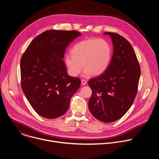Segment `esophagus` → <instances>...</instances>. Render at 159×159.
Returning a JSON list of instances; mask_svg holds the SVG:
<instances>
[{"instance_id": "esophagus-1", "label": "esophagus", "mask_w": 159, "mask_h": 159, "mask_svg": "<svg viewBox=\"0 0 159 159\" xmlns=\"http://www.w3.org/2000/svg\"><path fill=\"white\" fill-rule=\"evenodd\" d=\"M86 83H87V82L85 80H81V84H82V85H85V84H86Z\"/></svg>"}]
</instances>
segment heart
Segmentation results:
<instances>
[{"instance_id": "obj_1", "label": "heart", "mask_w": 159, "mask_h": 159, "mask_svg": "<svg viewBox=\"0 0 159 159\" xmlns=\"http://www.w3.org/2000/svg\"><path fill=\"white\" fill-rule=\"evenodd\" d=\"M71 53L65 56L68 73L77 77L84 68V75L102 74L109 67L112 55L111 43L104 39L88 38L77 43Z\"/></svg>"}]
</instances>
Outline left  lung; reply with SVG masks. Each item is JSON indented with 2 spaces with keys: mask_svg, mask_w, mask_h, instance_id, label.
Segmentation results:
<instances>
[{
  "mask_svg": "<svg viewBox=\"0 0 159 159\" xmlns=\"http://www.w3.org/2000/svg\"><path fill=\"white\" fill-rule=\"evenodd\" d=\"M104 34L112 39L113 54L107 69L88 82L93 91L89 108L98 120L111 123L122 118L131 106L137 94L141 70L127 39L115 33Z\"/></svg>",
  "mask_w": 159,
  "mask_h": 159,
  "instance_id": "8db88e82",
  "label": "left lung"
}]
</instances>
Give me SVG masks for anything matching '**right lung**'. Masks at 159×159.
Returning a JSON list of instances; mask_svg holds the SVG:
<instances>
[{
	"label": "right lung",
	"mask_w": 159,
	"mask_h": 159,
	"mask_svg": "<svg viewBox=\"0 0 159 159\" xmlns=\"http://www.w3.org/2000/svg\"><path fill=\"white\" fill-rule=\"evenodd\" d=\"M80 35L76 31H46L31 42L21 57L22 89L42 117L53 119L64 115L80 86V79L67 74L63 61L68 45Z\"/></svg>",
	"instance_id": "add662e5"
}]
</instances>
